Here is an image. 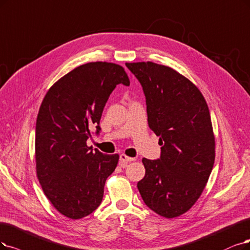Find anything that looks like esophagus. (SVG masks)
<instances>
[{"label":"esophagus","mask_w":250,"mask_h":250,"mask_svg":"<svg viewBox=\"0 0 250 250\" xmlns=\"http://www.w3.org/2000/svg\"><path fill=\"white\" fill-rule=\"evenodd\" d=\"M135 159H133V158H130V156H127V155H125V153H122L119 155V165L122 166V167H125V166L127 164V163H130V162H133Z\"/></svg>","instance_id":"34e87169"}]
</instances>
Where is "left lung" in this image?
<instances>
[{
    "mask_svg": "<svg viewBox=\"0 0 250 250\" xmlns=\"http://www.w3.org/2000/svg\"><path fill=\"white\" fill-rule=\"evenodd\" d=\"M125 66L141 83L148 125L162 145L160 159L142 160L145 176L137 188L155 213L177 217L200 198L214 165L208 105L199 88L170 67L152 62Z\"/></svg>",
    "mask_w": 250,
    "mask_h": 250,
    "instance_id": "obj_1",
    "label": "left lung"
}]
</instances>
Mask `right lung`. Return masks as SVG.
I'll use <instances>...</instances> for the list:
<instances>
[{
  "instance_id": "right-lung-1",
  "label": "right lung",
  "mask_w": 250,
  "mask_h": 250,
  "mask_svg": "<svg viewBox=\"0 0 250 250\" xmlns=\"http://www.w3.org/2000/svg\"><path fill=\"white\" fill-rule=\"evenodd\" d=\"M117 84L130 85L125 69L87 62L59 79L45 95L36 123V170L45 196L60 213L79 219L101 204L119 155L86 145Z\"/></svg>"
}]
</instances>
